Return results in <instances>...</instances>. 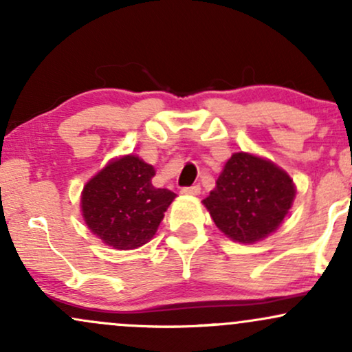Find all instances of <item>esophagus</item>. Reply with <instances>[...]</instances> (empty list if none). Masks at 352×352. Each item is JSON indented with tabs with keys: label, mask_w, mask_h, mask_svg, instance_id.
Masks as SVG:
<instances>
[{
	"label": "esophagus",
	"mask_w": 352,
	"mask_h": 352,
	"mask_svg": "<svg viewBox=\"0 0 352 352\" xmlns=\"http://www.w3.org/2000/svg\"><path fill=\"white\" fill-rule=\"evenodd\" d=\"M200 190H201L200 185L195 184V185H190V187H182L180 193H187V195H199Z\"/></svg>",
	"instance_id": "obj_1"
}]
</instances>
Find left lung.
Wrapping results in <instances>:
<instances>
[{
  "mask_svg": "<svg viewBox=\"0 0 352 352\" xmlns=\"http://www.w3.org/2000/svg\"><path fill=\"white\" fill-rule=\"evenodd\" d=\"M293 199L288 173L268 160L238 152L225 164L204 205L225 235L253 243L280 227Z\"/></svg>",
  "mask_w": 352,
  "mask_h": 352,
  "instance_id": "left-lung-1",
  "label": "left lung"
}]
</instances>
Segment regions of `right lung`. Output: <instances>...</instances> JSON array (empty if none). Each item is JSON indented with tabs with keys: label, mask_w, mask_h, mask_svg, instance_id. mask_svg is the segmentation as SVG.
Segmentation results:
<instances>
[{
	"label": "right lung",
	"mask_w": 352,
	"mask_h": 352,
	"mask_svg": "<svg viewBox=\"0 0 352 352\" xmlns=\"http://www.w3.org/2000/svg\"><path fill=\"white\" fill-rule=\"evenodd\" d=\"M153 175L152 165L127 155L89 180L80 204L91 232L117 250L147 243L177 197L170 190L153 187Z\"/></svg>",
	"instance_id": "add662e5"
}]
</instances>
